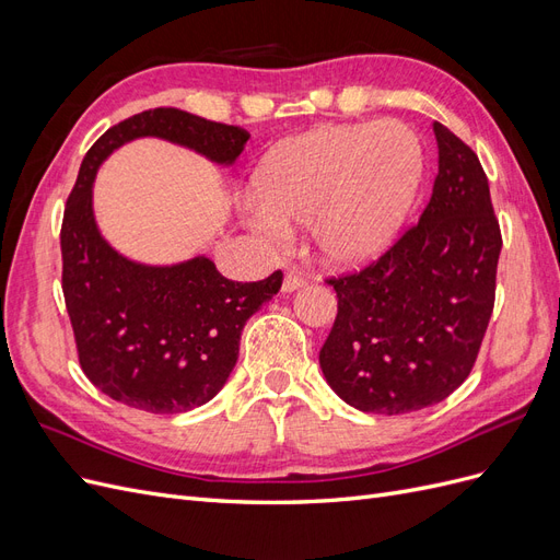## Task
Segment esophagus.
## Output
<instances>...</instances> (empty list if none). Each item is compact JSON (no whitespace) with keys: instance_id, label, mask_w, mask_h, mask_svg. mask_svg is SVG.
I'll use <instances>...</instances> for the list:
<instances>
[{"instance_id":"esophagus-1","label":"esophagus","mask_w":560,"mask_h":560,"mask_svg":"<svg viewBox=\"0 0 560 560\" xmlns=\"http://www.w3.org/2000/svg\"><path fill=\"white\" fill-rule=\"evenodd\" d=\"M306 284V280H303L296 270H290V273L284 276V280H282V292L284 294H292V292H296V290H301V287Z\"/></svg>"}]
</instances>
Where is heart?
I'll return each instance as SVG.
<instances>
[{"instance_id":"b5f03b06","label":"heart","mask_w":560,"mask_h":560,"mask_svg":"<svg viewBox=\"0 0 560 560\" xmlns=\"http://www.w3.org/2000/svg\"><path fill=\"white\" fill-rule=\"evenodd\" d=\"M420 177L422 147L409 126L393 118L317 126L259 163L249 224L270 238L308 224L322 261L360 268L397 241Z\"/></svg>"}]
</instances>
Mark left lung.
<instances>
[{"label":"left lung","mask_w":560,"mask_h":560,"mask_svg":"<svg viewBox=\"0 0 560 560\" xmlns=\"http://www.w3.org/2000/svg\"><path fill=\"white\" fill-rule=\"evenodd\" d=\"M439 173L418 226L362 273L329 280L338 299L319 350L352 409L399 416L444 401L479 354L495 301L500 224L477 154L434 121Z\"/></svg>","instance_id":"obj_1"}]
</instances>
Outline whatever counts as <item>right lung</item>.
Wrapping results in <instances>:
<instances>
[{"label": "right lung", "instance_id": "1", "mask_svg": "<svg viewBox=\"0 0 560 560\" xmlns=\"http://www.w3.org/2000/svg\"><path fill=\"white\" fill-rule=\"evenodd\" d=\"M142 138L229 167L249 135L173 107L135 114L83 156L62 219V292L83 374L130 409L184 413L224 387L238 362L245 322L280 292L282 273L233 282L206 254L144 264L118 252L97 226L93 184L116 149Z\"/></svg>", "mask_w": 560, "mask_h": 560}]
</instances>
